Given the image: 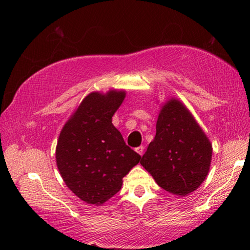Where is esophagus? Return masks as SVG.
<instances>
[{
  "label": "esophagus",
  "mask_w": 250,
  "mask_h": 250,
  "mask_svg": "<svg viewBox=\"0 0 250 250\" xmlns=\"http://www.w3.org/2000/svg\"><path fill=\"white\" fill-rule=\"evenodd\" d=\"M136 151L142 157V156H144V153H145V148L142 146H138V148H136Z\"/></svg>",
  "instance_id": "esophagus-1"
}]
</instances>
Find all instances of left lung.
<instances>
[{
    "instance_id": "8db88e82",
    "label": "left lung",
    "mask_w": 250,
    "mask_h": 250,
    "mask_svg": "<svg viewBox=\"0 0 250 250\" xmlns=\"http://www.w3.org/2000/svg\"><path fill=\"white\" fill-rule=\"evenodd\" d=\"M156 130L141 166L166 191L178 196L195 191L210 168V141L190 111L173 98L161 106Z\"/></svg>"
}]
</instances>
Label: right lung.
<instances>
[{"label": "right lung", "instance_id": "1", "mask_svg": "<svg viewBox=\"0 0 250 250\" xmlns=\"http://www.w3.org/2000/svg\"><path fill=\"white\" fill-rule=\"evenodd\" d=\"M125 97L124 90L88 94L61 130L55 149L58 169L66 187L84 203L104 204L141 159L112 125Z\"/></svg>", "mask_w": 250, "mask_h": 250}]
</instances>
